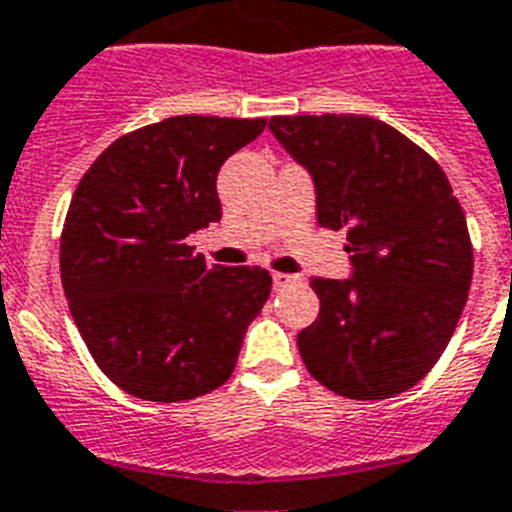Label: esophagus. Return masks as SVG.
Listing matches in <instances>:
<instances>
[{
    "instance_id": "obj_1",
    "label": "esophagus",
    "mask_w": 512,
    "mask_h": 512,
    "mask_svg": "<svg viewBox=\"0 0 512 512\" xmlns=\"http://www.w3.org/2000/svg\"><path fill=\"white\" fill-rule=\"evenodd\" d=\"M272 282H274V290H285V287L295 285V282H301V277H298V274L274 272V274H272Z\"/></svg>"
}]
</instances>
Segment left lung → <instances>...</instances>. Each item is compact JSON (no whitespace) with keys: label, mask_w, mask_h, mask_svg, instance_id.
<instances>
[{"label":"left lung","mask_w":512,"mask_h":512,"mask_svg":"<svg viewBox=\"0 0 512 512\" xmlns=\"http://www.w3.org/2000/svg\"><path fill=\"white\" fill-rule=\"evenodd\" d=\"M316 188V219L348 230L350 280L314 277L319 316L298 332L308 374L350 400H384L432 371L474 274L466 214L432 156L358 114L272 117Z\"/></svg>","instance_id":"left-lung-1"}]
</instances>
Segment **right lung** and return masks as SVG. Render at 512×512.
<instances>
[{
	"mask_svg": "<svg viewBox=\"0 0 512 512\" xmlns=\"http://www.w3.org/2000/svg\"><path fill=\"white\" fill-rule=\"evenodd\" d=\"M264 128V117H170L117 138L80 177L62 287L96 366L133 398L180 403L232 377L272 277L206 266L188 235L219 222V167Z\"/></svg>",
	"mask_w": 512,
	"mask_h": 512,
	"instance_id": "1",
	"label": "right lung"
}]
</instances>
